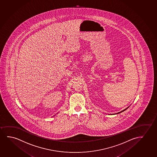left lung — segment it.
<instances>
[{"label": "left lung", "mask_w": 157, "mask_h": 157, "mask_svg": "<svg viewBox=\"0 0 157 157\" xmlns=\"http://www.w3.org/2000/svg\"><path fill=\"white\" fill-rule=\"evenodd\" d=\"M128 108L125 109H124V110L121 111V112H119V113H121V112H123V111H124L126 109H127Z\"/></svg>", "instance_id": "1"}]
</instances>
